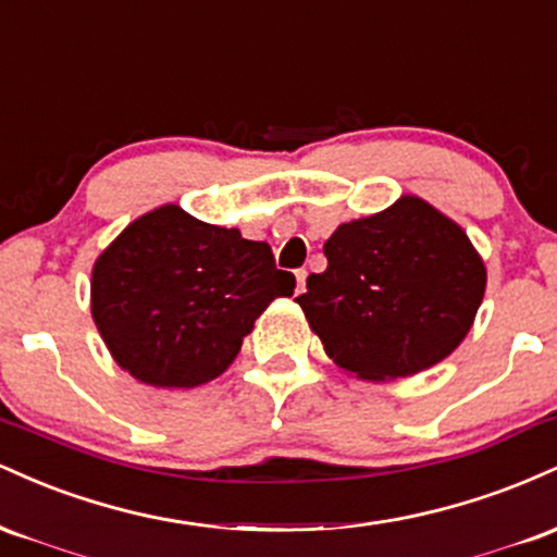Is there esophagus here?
<instances>
[{
	"label": "esophagus",
	"instance_id": "obj_1",
	"mask_svg": "<svg viewBox=\"0 0 557 557\" xmlns=\"http://www.w3.org/2000/svg\"><path fill=\"white\" fill-rule=\"evenodd\" d=\"M306 270H296V280H298V287H296V293H304L306 290Z\"/></svg>",
	"mask_w": 557,
	"mask_h": 557
}]
</instances>
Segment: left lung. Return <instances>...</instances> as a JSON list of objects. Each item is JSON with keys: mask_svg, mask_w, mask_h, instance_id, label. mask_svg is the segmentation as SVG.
Returning <instances> with one entry per match:
<instances>
[{"mask_svg": "<svg viewBox=\"0 0 557 557\" xmlns=\"http://www.w3.org/2000/svg\"><path fill=\"white\" fill-rule=\"evenodd\" d=\"M327 270L296 298L337 367L398 380L450 356L471 330L487 272L469 235L417 196L345 222Z\"/></svg>", "mask_w": 557, "mask_h": 557, "instance_id": "1", "label": "left lung"}]
</instances>
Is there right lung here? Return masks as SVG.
<instances>
[{
    "mask_svg": "<svg viewBox=\"0 0 557 557\" xmlns=\"http://www.w3.org/2000/svg\"><path fill=\"white\" fill-rule=\"evenodd\" d=\"M296 277L264 240L207 225L168 203L123 230L96 259L91 314L120 367L154 387L220 376L243 337Z\"/></svg>",
    "mask_w": 557,
    "mask_h": 557,
    "instance_id": "1",
    "label": "right lung"
}]
</instances>
